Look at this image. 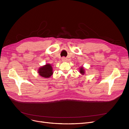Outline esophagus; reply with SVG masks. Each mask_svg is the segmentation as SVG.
Instances as JSON below:
<instances>
[{
	"label": "esophagus",
	"mask_w": 129,
	"mask_h": 129,
	"mask_svg": "<svg viewBox=\"0 0 129 129\" xmlns=\"http://www.w3.org/2000/svg\"><path fill=\"white\" fill-rule=\"evenodd\" d=\"M62 61H63V62H64V61H66L67 60V58H65V57H63L62 58Z\"/></svg>",
	"instance_id": "esophagus-1"
}]
</instances>
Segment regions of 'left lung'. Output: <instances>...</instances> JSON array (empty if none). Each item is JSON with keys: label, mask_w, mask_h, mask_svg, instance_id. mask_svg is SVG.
<instances>
[{"label": "left lung", "mask_w": 129, "mask_h": 129, "mask_svg": "<svg viewBox=\"0 0 129 129\" xmlns=\"http://www.w3.org/2000/svg\"><path fill=\"white\" fill-rule=\"evenodd\" d=\"M80 73L81 74H82L83 75L84 74V70L83 69V67H81L80 69Z\"/></svg>", "instance_id": "1"}]
</instances>
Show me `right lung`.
<instances>
[{
  "instance_id": "1",
  "label": "right lung",
  "mask_w": 129,
  "mask_h": 129,
  "mask_svg": "<svg viewBox=\"0 0 129 129\" xmlns=\"http://www.w3.org/2000/svg\"><path fill=\"white\" fill-rule=\"evenodd\" d=\"M38 72L40 76L45 78L50 77L53 73L52 67L49 64H46L45 66L40 67Z\"/></svg>"
}]
</instances>
